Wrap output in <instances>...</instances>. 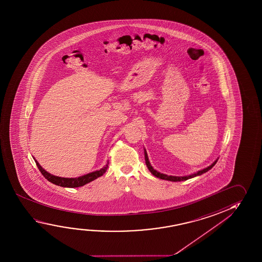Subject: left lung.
Segmentation results:
<instances>
[{
    "instance_id": "left-lung-1",
    "label": "left lung",
    "mask_w": 262,
    "mask_h": 262,
    "mask_svg": "<svg viewBox=\"0 0 262 262\" xmlns=\"http://www.w3.org/2000/svg\"><path fill=\"white\" fill-rule=\"evenodd\" d=\"M144 156H145V163L146 165H147V167L149 169V171H150L154 176H156V177H158L160 179H163V180H168V181H172V182H180V181H185L187 180V179H190V178H193L194 176H200L202 173H204V172H207V171H209L211 168L214 166V164L216 163L217 161H215L214 163H212L210 166H208V167L205 168V169H203L201 171H199V172H196V173H193V174H191V176H183V177H178V176H166V174H163V173H161V172H157L156 170H155L152 166L150 165V162H149V159H148V156H147V152L144 151Z\"/></svg>"
}]
</instances>
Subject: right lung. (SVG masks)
<instances>
[{"instance_id":"1","label":"right lung","mask_w":262,"mask_h":262,"mask_svg":"<svg viewBox=\"0 0 262 262\" xmlns=\"http://www.w3.org/2000/svg\"><path fill=\"white\" fill-rule=\"evenodd\" d=\"M35 163H36V165L38 167L39 171L45 176L46 179H48L49 182H51V183L55 184V185L63 186V187H70V188L83 186V185H86L88 183H90L91 181L97 179L99 176H103L104 173L107 171V167H108V165L107 164L101 170L90 172V173H88L86 176H80V177H77V178H63V177L52 176L49 172H46L43 168L40 166V164L36 161H35Z\"/></svg>"}]
</instances>
